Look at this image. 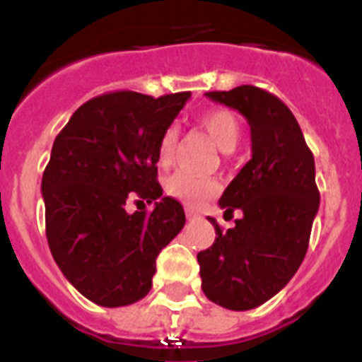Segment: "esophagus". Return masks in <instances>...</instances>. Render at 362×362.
<instances>
[{"label": "esophagus", "mask_w": 362, "mask_h": 362, "mask_svg": "<svg viewBox=\"0 0 362 362\" xmlns=\"http://www.w3.org/2000/svg\"><path fill=\"white\" fill-rule=\"evenodd\" d=\"M186 216L189 218V220H199V218H201L197 210L192 209V206H186Z\"/></svg>", "instance_id": "1"}]
</instances>
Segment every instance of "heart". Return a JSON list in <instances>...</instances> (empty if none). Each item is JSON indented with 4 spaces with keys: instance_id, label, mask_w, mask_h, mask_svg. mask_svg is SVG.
I'll list each match as a JSON object with an SVG mask.
<instances>
[{
    "instance_id": "1",
    "label": "heart",
    "mask_w": 362,
    "mask_h": 362,
    "mask_svg": "<svg viewBox=\"0 0 362 362\" xmlns=\"http://www.w3.org/2000/svg\"><path fill=\"white\" fill-rule=\"evenodd\" d=\"M199 124L203 127L209 136L212 139L216 146L220 148L221 152H233L240 141V124H238L237 116L233 115L231 110L226 109H214L204 112L199 118ZM176 139H178V131L176 127H167L165 133L159 139V161L161 163H170L175 158L176 150ZM218 186L214 180L204 178V176H195L189 173H175L167 180V192L173 197H178L189 206H201V204L210 199L216 193Z\"/></svg>"
}]
</instances>
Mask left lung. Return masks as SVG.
Here are the masks:
<instances>
[{"label":"left lung","mask_w":362,"mask_h":362,"mask_svg":"<svg viewBox=\"0 0 362 362\" xmlns=\"http://www.w3.org/2000/svg\"><path fill=\"white\" fill-rule=\"evenodd\" d=\"M237 109L252 131V159L220 199L226 214L240 210L223 231L214 218L216 240L197 253L204 295L227 310H252L287 286L308 250L320 209L314 153L284 101L257 86L206 92Z\"/></svg>","instance_id":"8db88e82"}]
</instances>
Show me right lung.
<instances>
[{"label":"right lung","instance_id":"1","mask_svg":"<svg viewBox=\"0 0 362 362\" xmlns=\"http://www.w3.org/2000/svg\"><path fill=\"white\" fill-rule=\"evenodd\" d=\"M189 98L103 93L78 107L54 141L41 182L48 246L76 291L99 306L146 297L159 252L186 223L182 204L161 197L156 163L159 139ZM129 198L154 210L129 215Z\"/></svg>","mask_w":362,"mask_h":362}]
</instances>
